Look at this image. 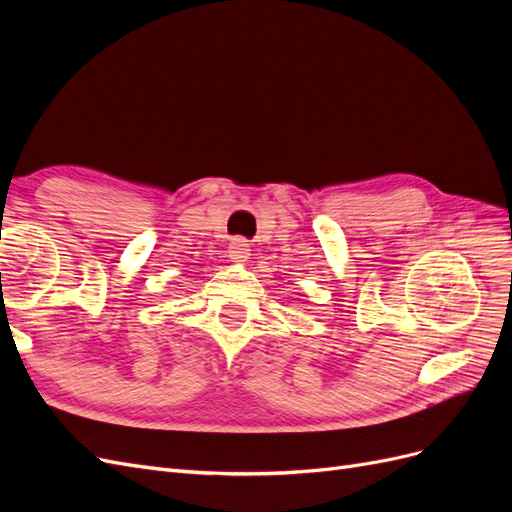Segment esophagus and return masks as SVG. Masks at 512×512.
Returning a JSON list of instances; mask_svg holds the SVG:
<instances>
[{
    "instance_id": "esophagus-1",
    "label": "esophagus",
    "mask_w": 512,
    "mask_h": 512,
    "mask_svg": "<svg viewBox=\"0 0 512 512\" xmlns=\"http://www.w3.org/2000/svg\"><path fill=\"white\" fill-rule=\"evenodd\" d=\"M247 256H250V245H247V241H243V239L230 241V245H228V258L232 262H245Z\"/></svg>"
}]
</instances>
